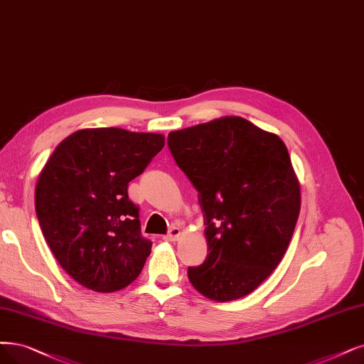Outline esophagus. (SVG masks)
I'll use <instances>...</instances> for the list:
<instances>
[{"label": "esophagus", "mask_w": 364, "mask_h": 364, "mask_svg": "<svg viewBox=\"0 0 364 364\" xmlns=\"http://www.w3.org/2000/svg\"><path fill=\"white\" fill-rule=\"evenodd\" d=\"M180 234H181L180 228H177V226H171V228H169V231H168V234L164 237V240H166V241H175V240H178Z\"/></svg>", "instance_id": "esophagus-1"}]
</instances>
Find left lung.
<instances>
[{
    "label": "left lung",
    "mask_w": 364,
    "mask_h": 364,
    "mask_svg": "<svg viewBox=\"0 0 364 364\" xmlns=\"http://www.w3.org/2000/svg\"><path fill=\"white\" fill-rule=\"evenodd\" d=\"M175 164L198 192L208 255L187 268L195 289L231 301L257 289L284 258L300 213L285 144L241 117L168 134Z\"/></svg>",
    "instance_id": "obj_1"
}]
</instances>
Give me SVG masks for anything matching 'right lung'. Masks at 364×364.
Here are the masks:
<instances>
[{
  "mask_svg": "<svg viewBox=\"0 0 364 364\" xmlns=\"http://www.w3.org/2000/svg\"><path fill=\"white\" fill-rule=\"evenodd\" d=\"M164 145L157 133L84 129L49 157L36 187L37 219L53 257L77 284L114 292L142 272L153 243L141 234L127 187Z\"/></svg>",
  "mask_w": 364,
  "mask_h": 364,
  "instance_id": "1",
  "label": "right lung"
}]
</instances>
